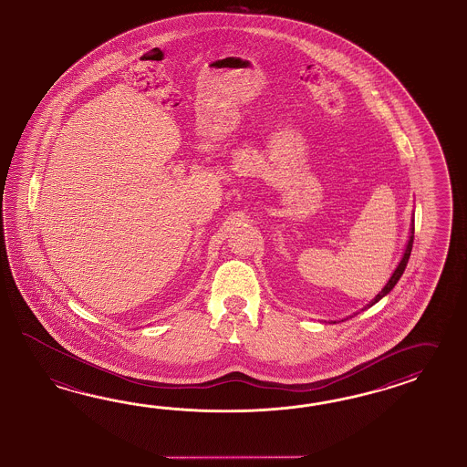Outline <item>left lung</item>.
<instances>
[{"instance_id":"8db88e82","label":"left lung","mask_w":467,"mask_h":467,"mask_svg":"<svg viewBox=\"0 0 467 467\" xmlns=\"http://www.w3.org/2000/svg\"><path fill=\"white\" fill-rule=\"evenodd\" d=\"M413 238H415V226L411 224V234H410V240H408V244H406V250H404L403 258H401L400 265L396 266L394 274H392L391 278H389V282L384 285V289L380 290L378 296H376L370 303L367 304L366 307H370V306L379 303V301H380L384 296H388V294L391 292L392 287L398 284V280L403 275L404 268L408 265V260H410V254H411V248H413ZM333 323H335V321H333Z\"/></svg>"}]
</instances>
